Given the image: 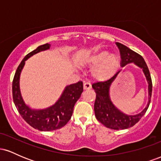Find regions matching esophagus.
I'll return each mask as SVG.
<instances>
[{"label":"esophagus","mask_w":161,"mask_h":161,"mask_svg":"<svg viewBox=\"0 0 161 161\" xmlns=\"http://www.w3.org/2000/svg\"><path fill=\"white\" fill-rule=\"evenodd\" d=\"M83 88H84V90H89L92 88V85L90 82H85L84 86H83Z\"/></svg>","instance_id":"1"}]
</instances>
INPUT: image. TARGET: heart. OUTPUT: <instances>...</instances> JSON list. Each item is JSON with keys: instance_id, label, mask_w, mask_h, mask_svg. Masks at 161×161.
Masks as SVG:
<instances>
[{"instance_id": "heart-1", "label": "heart", "mask_w": 161, "mask_h": 161, "mask_svg": "<svg viewBox=\"0 0 161 161\" xmlns=\"http://www.w3.org/2000/svg\"><path fill=\"white\" fill-rule=\"evenodd\" d=\"M86 64L90 66L97 64L92 74L98 80H107L112 76L119 64V57L115 53H108L105 50H98L87 57Z\"/></svg>"}]
</instances>
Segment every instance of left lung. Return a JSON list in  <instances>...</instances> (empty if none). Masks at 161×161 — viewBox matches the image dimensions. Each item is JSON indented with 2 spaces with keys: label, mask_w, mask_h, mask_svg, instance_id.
<instances>
[{
  "label": "left lung",
  "mask_w": 161,
  "mask_h": 161,
  "mask_svg": "<svg viewBox=\"0 0 161 161\" xmlns=\"http://www.w3.org/2000/svg\"><path fill=\"white\" fill-rule=\"evenodd\" d=\"M116 44L120 52V64L122 67L131 63H133L143 70L144 74L148 83V103L147 107L141 113L136 115H127L123 114L120 110H118L110 101V93H109L110 87L119 71L108 80L96 82L92 85V88L96 93V99L94 106L96 118L100 123L108 128L119 130V129H125L133 126L145 115L151 102L152 82H151L150 72L143 57L132 50L129 49L128 47L123 45V44L118 42H116Z\"/></svg>",
  "instance_id": "8db88e82"
}]
</instances>
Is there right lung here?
Segmentation results:
<instances>
[{"label": "right lung", "mask_w": 161, "mask_h": 161, "mask_svg": "<svg viewBox=\"0 0 161 161\" xmlns=\"http://www.w3.org/2000/svg\"><path fill=\"white\" fill-rule=\"evenodd\" d=\"M50 44L38 46L23 58L16 69L13 80V99L16 108L28 124L40 131L56 130L64 126L71 118L73 108L83 92L82 82L67 86L58 101L52 106L42 110L31 109L24 103L19 90V76L25 60L40 51L50 48Z\"/></svg>", "instance_id": "right-lung-1"}]
</instances>
